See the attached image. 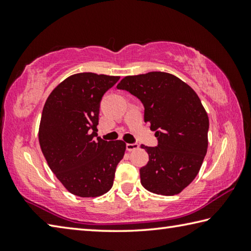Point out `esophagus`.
I'll return each mask as SVG.
<instances>
[{"instance_id":"esophagus-1","label":"esophagus","mask_w":251,"mask_h":251,"mask_svg":"<svg viewBox=\"0 0 251 251\" xmlns=\"http://www.w3.org/2000/svg\"><path fill=\"white\" fill-rule=\"evenodd\" d=\"M139 145L138 144H126V150L128 151H134L136 150H138Z\"/></svg>"}]
</instances>
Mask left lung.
Masks as SVG:
<instances>
[{
  "label": "left lung",
  "instance_id": "1",
  "mask_svg": "<svg viewBox=\"0 0 251 251\" xmlns=\"http://www.w3.org/2000/svg\"><path fill=\"white\" fill-rule=\"evenodd\" d=\"M117 88L141 100L144 121L158 139L156 147L141 146L150 156L139 169L143 187L163 196L179 194L197 176L208 147L209 120L196 92L165 72L126 76Z\"/></svg>",
  "mask_w": 251,
  "mask_h": 251
}]
</instances>
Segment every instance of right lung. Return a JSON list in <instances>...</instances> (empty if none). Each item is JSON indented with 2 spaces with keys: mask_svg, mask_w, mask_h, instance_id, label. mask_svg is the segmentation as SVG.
I'll use <instances>...</instances> for the list:
<instances>
[{
  "mask_svg": "<svg viewBox=\"0 0 251 251\" xmlns=\"http://www.w3.org/2000/svg\"><path fill=\"white\" fill-rule=\"evenodd\" d=\"M118 79L95 73L71 75L45 101L39 129L41 150L50 171L76 196L107 193L124 157L123 141L95 138L101 97Z\"/></svg>",
  "mask_w": 251,
  "mask_h": 251,
  "instance_id": "add662e5",
  "label": "right lung"
}]
</instances>
